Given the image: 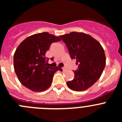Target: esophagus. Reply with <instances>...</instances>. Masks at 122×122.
Here are the masks:
<instances>
[{
	"instance_id": "obj_1",
	"label": "esophagus",
	"mask_w": 122,
	"mask_h": 122,
	"mask_svg": "<svg viewBox=\"0 0 122 122\" xmlns=\"http://www.w3.org/2000/svg\"><path fill=\"white\" fill-rule=\"evenodd\" d=\"M62 70H63V71H65L66 69V68H65V67H63V68H62Z\"/></svg>"
}]
</instances>
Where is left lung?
Returning a JSON list of instances; mask_svg holds the SVG:
<instances>
[{"mask_svg": "<svg viewBox=\"0 0 122 122\" xmlns=\"http://www.w3.org/2000/svg\"><path fill=\"white\" fill-rule=\"evenodd\" d=\"M60 37L66 44L71 58L79 64L77 71H74V78L66 82V85L74 91H84L98 80L104 70V49L97 40L83 32H73Z\"/></svg>", "mask_w": 122, "mask_h": 122, "instance_id": "8db88e82", "label": "left lung"}]
</instances>
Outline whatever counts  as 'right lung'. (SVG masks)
Returning a JSON list of instances; mask_svg holds the SVG:
<instances>
[{
	"label": "right lung",
	"instance_id": "1",
	"mask_svg": "<svg viewBox=\"0 0 122 122\" xmlns=\"http://www.w3.org/2000/svg\"><path fill=\"white\" fill-rule=\"evenodd\" d=\"M60 40L59 36L43 32L29 36L19 44L14 54V69L23 86L35 92L50 87L54 73L62 70L47 66L45 55L52 43Z\"/></svg>",
	"mask_w": 122,
	"mask_h": 122
}]
</instances>
